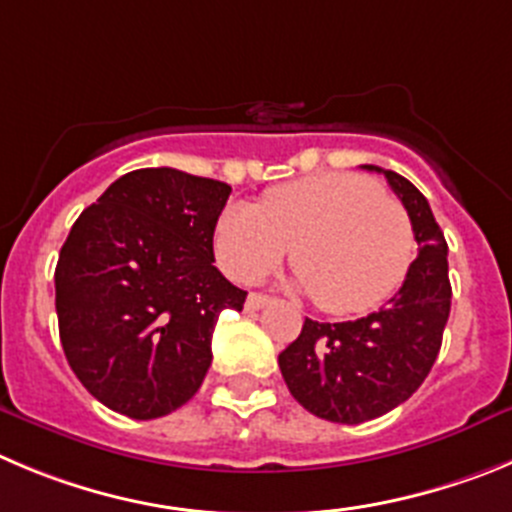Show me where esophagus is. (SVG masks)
<instances>
[{"label": "esophagus", "mask_w": 512, "mask_h": 512, "mask_svg": "<svg viewBox=\"0 0 512 512\" xmlns=\"http://www.w3.org/2000/svg\"><path fill=\"white\" fill-rule=\"evenodd\" d=\"M271 302V297H266V294H259V292H251L246 297V309H251V312H256V309L266 307V304Z\"/></svg>", "instance_id": "esophagus-1"}]
</instances>
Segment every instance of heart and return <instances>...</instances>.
I'll use <instances>...</instances> for the list:
<instances>
[{
	"mask_svg": "<svg viewBox=\"0 0 512 512\" xmlns=\"http://www.w3.org/2000/svg\"><path fill=\"white\" fill-rule=\"evenodd\" d=\"M292 246L297 284L327 314L381 304L414 261V228L398 200L345 172L302 177L231 205L213 231L220 269L236 281L274 271Z\"/></svg>",
	"mask_w": 512,
	"mask_h": 512,
	"instance_id": "heart-1",
	"label": "heart"
}]
</instances>
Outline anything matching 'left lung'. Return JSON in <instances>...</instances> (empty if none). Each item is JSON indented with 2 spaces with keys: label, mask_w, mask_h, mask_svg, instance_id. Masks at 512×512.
I'll list each match as a JSON object with an SVG mask.
<instances>
[{
  "label": "left lung",
  "mask_w": 512,
  "mask_h": 512,
  "mask_svg": "<svg viewBox=\"0 0 512 512\" xmlns=\"http://www.w3.org/2000/svg\"><path fill=\"white\" fill-rule=\"evenodd\" d=\"M381 172L411 218L419 256L386 307L355 322L304 320L279 353L292 396L309 414L335 424H363L409 401L442 348L452 307L447 241L429 200L398 172Z\"/></svg>",
  "instance_id": "1"
}]
</instances>
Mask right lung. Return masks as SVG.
<instances>
[{"label":"right lung","instance_id":"obj_1","mask_svg":"<svg viewBox=\"0 0 512 512\" xmlns=\"http://www.w3.org/2000/svg\"><path fill=\"white\" fill-rule=\"evenodd\" d=\"M231 185L172 167L126 172L70 228L55 266L60 342L93 398L159 419L198 393L223 309L246 292L213 266Z\"/></svg>","mask_w":512,"mask_h":512}]
</instances>
